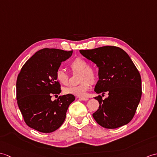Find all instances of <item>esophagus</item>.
<instances>
[{"label":"esophagus","mask_w":157,"mask_h":157,"mask_svg":"<svg viewBox=\"0 0 157 157\" xmlns=\"http://www.w3.org/2000/svg\"><path fill=\"white\" fill-rule=\"evenodd\" d=\"M79 98L80 100H83V101H87V100H88V98H86V97H79Z\"/></svg>","instance_id":"1"}]
</instances>
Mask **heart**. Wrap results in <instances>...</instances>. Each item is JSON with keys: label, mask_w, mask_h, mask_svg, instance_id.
<instances>
[{"label": "heart", "mask_w": 157, "mask_h": 157, "mask_svg": "<svg viewBox=\"0 0 157 157\" xmlns=\"http://www.w3.org/2000/svg\"><path fill=\"white\" fill-rule=\"evenodd\" d=\"M70 67L73 71L80 72L78 86H70L65 87L63 90L65 94H71L77 96H86L87 91L90 89V83H95L97 81L98 75L96 71L90 64L82 57H76L70 63ZM57 81L61 84L67 85L69 83V75L63 70L59 69L56 73Z\"/></svg>", "instance_id": "obj_1"}]
</instances>
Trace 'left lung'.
Segmentation results:
<instances>
[{"label": "left lung", "mask_w": 157, "mask_h": 157, "mask_svg": "<svg viewBox=\"0 0 157 157\" xmlns=\"http://www.w3.org/2000/svg\"><path fill=\"white\" fill-rule=\"evenodd\" d=\"M79 52L99 69V80L94 91L108 93L104 100L101 96L95 97L100 105L92 114L94 120L110 129L130 122L140 102L142 82L140 73L128 55L120 47L110 45Z\"/></svg>", "instance_id": "left-lung-1"}]
</instances>
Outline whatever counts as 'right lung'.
Segmentation results:
<instances>
[{
	"instance_id": "add662e5",
	"label": "right lung",
	"mask_w": 157,
	"mask_h": 157,
	"mask_svg": "<svg viewBox=\"0 0 157 157\" xmlns=\"http://www.w3.org/2000/svg\"><path fill=\"white\" fill-rule=\"evenodd\" d=\"M73 52L44 48L26 61L17 76V100L26 124L39 132L49 133L63 124L69 105L75 100L71 94L52 100L61 93L56 73Z\"/></svg>"
}]
</instances>
